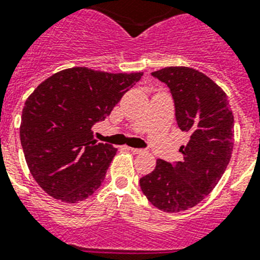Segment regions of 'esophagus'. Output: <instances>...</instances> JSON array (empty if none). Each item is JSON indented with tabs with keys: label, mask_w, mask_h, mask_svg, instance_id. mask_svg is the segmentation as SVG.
<instances>
[{
	"label": "esophagus",
	"mask_w": 260,
	"mask_h": 260,
	"mask_svg": "<svg viewBox=\"0 0 260 260\" xmlns=\"http://www.w3.org/2000/svg\"><path fill=\"white\" fill-rule=\"evenodd\" d=\"M129 150L135 154H140V153H143V152H144L143 149H139V148H129Z\"/></svg>",
	"instance_id": "esophagus-1"
}]
</instances>
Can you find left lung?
<instances>
[{
  "mask_svg": "<svg viewBox=\"0 0 260 260\" xmlns=\"http://www.w3.org/2000/svg\"><path fill=\"white\" fill-rule=\"evenodd\" d=\"M152 75L171 88L177 124L190 139L180 147L182 161L157 160L140 187L154 208L177 213L200 204L221 180L234 147V115L223 89L198 70L171 66Z\"/></svg>",
  "mask_w": 260,
  "mask_h": 260,
  "instance_id": "obj_1",
  "label": "left lung"
}]
</instances>
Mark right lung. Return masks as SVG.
<instances>
[{"mask_svg": "<svg viewBox=\"0 0 260 260\" xmlns=\"http://www.w3.org/2000/svg\"><path fill=\"white\" fill-rule=\"evenodd\" d=\"M141 76L73 67L43 80L26 99L21 144L30 173L49 196L75 204L99 189L117 149L93 140L92 126Z\"/></svg>", "mask_w": 260, "mask_h": 260, "instance_id": "1", "label": "right lung"}]
</instances>
